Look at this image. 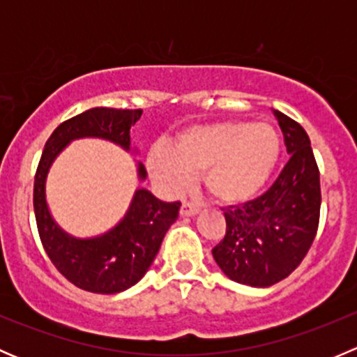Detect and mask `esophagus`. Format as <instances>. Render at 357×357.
<instances>
[{
	"label": "esophagus",
	"instance_id": "obj_1",
	"mask_svg": "<svg viewBox=\"0 0 357 357\" xmlns=\"http://www.w3.org/2000/svg\"><path fill=\"white\" fill-rule=\"evenodd\" d=\"M200 207L193 202H183L181 204V215H195L199 214Z\"/></svg>",
	"mask_w": 357,
	"mask_h": 357
}]
</instances>
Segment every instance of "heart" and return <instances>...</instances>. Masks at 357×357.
Instances as JSON below:
<instances>
[{
	"label": "heart",
	"mask_w": 357,
	"mask_h": 357,
	"mask_svg": "<svg viewBox=\"0 0 357 357\" xmlns=\"http://www.w3.org/2000/svg\"><path fill=\"white\" fill-rule=\"evenodd\" d=\"M280 153L282 139L268 122L219 121L185 129L172 150L155 145L146 162L169 193L181 192L202 174L212 199L231 205L254 199L264 188Z\"/></svg>",
	"instance_id": "obj_1"
}]
</instances>
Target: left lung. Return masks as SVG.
I'll list each match as a JSON object with an SVG mask.
<instances>
[{"mask_svg": "<svg viewBox=\"0 0 357 357\" xmlns=\"http://www.w3.org/2000/svg\"><path fill=\"white\" fill-rule=\"evenodd\" d=\"M289 162L266 193L225 208L226 235L212 248L229 280L271 287L297 269L314 242L321 208L319 169L307 132L275 110Z\"/></svg>", "mask_w": 357, "mask_h": 357, "instance_id": "left-lung-1", "label": "left lung"}]
</instances>
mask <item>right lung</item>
Wrapping results in <instances>:
<instances>
[{
  "label": "right lung",
  "mask_w": 357,
  "mask_h": 357,
  "mask_svg": "<svg viewBox=\"0 0 357 357\" xmlns=\"http://www.w3.org/2000/svg\"><path fill=\"white\" fill-rule=\"evenodd\" d=\"M143 110H86L62 122L46 142L34 176V214L39 238L56 269L79 289L93 294H119L136 285L155 259L165 233L178 219L181 202H162L138 190L128 214L109 233L96 238H72L56 226L45 199L46 174L55 157L75 138H103L129 150V129ZM139 178L146 172L138 165Z\"/></svg>",
  "instance_id": "1"
}]
</instances>
